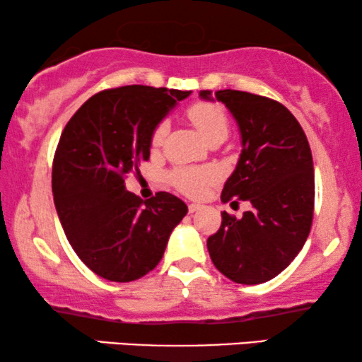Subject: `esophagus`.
<instances>
[{
  "instance_id": "34e87169",
  "label": "esophagus",
  "mask_w": 362,
  "mask_h": 362,
  "mask_svg": "<svg viewBox=\"0 0 362 362\" xmlns=\"http://www.w3.org/2000/svg\"><path fill=\"white\" fill-rule=\"evenodd\" d=\"M201 209V204H196V202H192V204L187 206V211H189V214H194V212H197Z\"/></svg>"
}]
</instances>
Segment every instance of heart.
<instances>
[{
  "label": "heart",
  "mask_w": 362,
  "mask_h": 362,
  "mask_svg": "<svg viewBox=\"0 0 362 362\" xmlns=\"http://www.w3.org/2000/svg\"><path fill=\"white\" fill-rule=\"evenodd\" d=\"M191 122L194 123L197 130L207 141L212 140L214 136H227V130H229V123H227V117L224 110L216 103L207 102H197L187 110ZM168 125L166 123H160L155 128L151 136V146L158 148L165 140ZM170 180L175 187L189 196H199L204 187L214 180V171L207 170V168H182V170H176L171 173Z\"/></svg>",
  "instance_id": "heart-1"
}]
</instances>
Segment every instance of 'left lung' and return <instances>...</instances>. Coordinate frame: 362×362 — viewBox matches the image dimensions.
Returning <instances> with one entry per match:
<instances>
[{
  "mask_svg": "<svg viewBox=\"0 0 362 362\" xmlns=\"http://www.w3.org/2000/svg\"><path fill=\"white\" fill-rule=\"evenodd\" d=\"M202 100L214 102L211 90ZM239 127L242 151L222 189V202L249 201L242 219L222 212L207 239L212 264L227 279L259 285L275 279L298 255L310 234L315 170L303 128L288 108L240 90H217Z\"/></svg>",
  "mask_w": 362,
  "mask_h": 362,
  "instance_id": "obj_1",
  "label": "left lung"
}]
</instances>
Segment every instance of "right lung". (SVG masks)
<instances>
[{
  "instance_id": "right-lung-1",
  "label": "right lung",
  "mask_w": 362,
  "mask_h": 362,
  "mask_svg": "<svg viewBox=\"0 0 362 362\" xmlns=\"http://www.w3.org/2000/svg\"><path fill=\"white\" fill-rule=\"evenodd\" d=\"M191 90L127 86L98 92L64 128L52 165L54 204L72 249L102 279L133 281L160 264L187 206L170 192L141 201L125 176L150 158L151 136Z\"/></svg>"
}]
</instances>
